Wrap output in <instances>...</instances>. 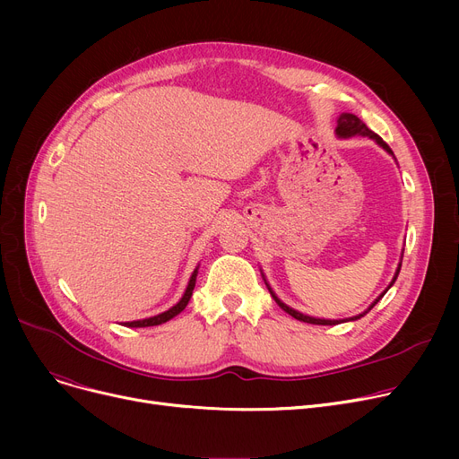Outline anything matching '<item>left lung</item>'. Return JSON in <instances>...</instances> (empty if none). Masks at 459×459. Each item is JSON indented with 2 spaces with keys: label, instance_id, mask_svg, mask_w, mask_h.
I'll use <instances>...</instances> for the list:
<instances>
[{
  "label": "left lung",
  "instance_id": "8db88e82",
  "mask_svg": "<svg viewBox=\"0 0 459 459\" xmlns=\"http://www.w3.org/2000/svg\"><path fill=\"white\" fill-rule=\"evenodd\" d=\"M336 135H339V137H353V135H365V137H370V139H374L377 144H379V147L381 149H385V151H387L389 154H393V151H391V147H389V144L387 143H385L377 134H374L365 123H363V120H360L357 115H353V113H342L341 117H339V120H336ZM394 156V154H393ZM400 268H402V264H398V270H396V273H394V277H393V281H391V284L387 286V290H389V288L394 284V281H396V277H398V273H400ZM264 281H266V279H264ZM266 286H268V290H270V294H272V298L275 299V303L284 310V312H288V315H290V316H294L296 320H299V322H307V324H315V325H336V324H342V322H351V320H359V318H363L365 315H367V312L368 310H372L374 308V305L385 296V294H387V290H385L365 312H360V315H357V316H353V318H348V320H322V318H312V316H307V315H301V312L299 310H294L292 307H288L286 303H282L277 296H275V292L272 290V288H270V284L266 282Z\"/></svg>",
  "mask_w": 459,
  "mask_h": 459
}]
</instances>
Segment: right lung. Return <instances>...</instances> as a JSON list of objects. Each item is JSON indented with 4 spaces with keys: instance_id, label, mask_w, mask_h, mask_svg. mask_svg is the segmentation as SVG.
<instances>
[{
    "instance_id": "add662e5",
    "label": "right lung",
    "mask_w": 459,
    "mask_h": 459,
    "mask_svg": "<svg viewBox=\"0 0 459 459\" xmlns=\"http://www.w3.org/2000/svg\"><path fill=\"white\" fill-rule=\"evenodd\" d=\"M197 273H199V268H195V272L191 273V277H189V282H187V288H186V292H184L182 299H180V301H178L175 307H171V308H169V310L161 312V315H158V316H152V318H144V320H134V322H125V325H126V327H151V325H160V324H165V322H169V320H171V318H175L177 315H180V312L186 308V305L189 303V298H191V294H193V288H195Z\"/></svg>"
}]
</instances>
